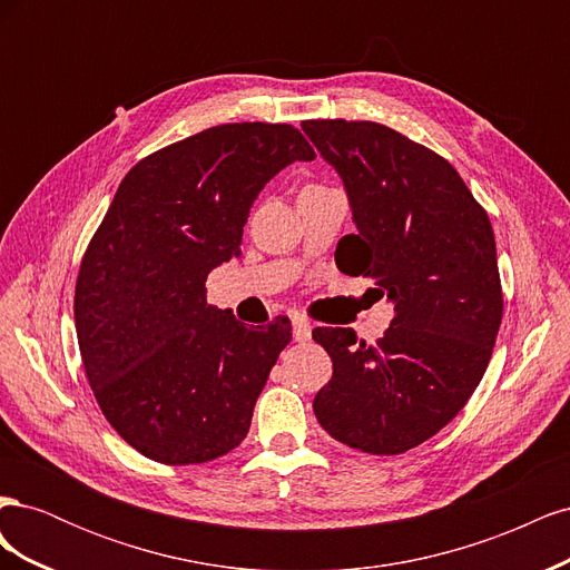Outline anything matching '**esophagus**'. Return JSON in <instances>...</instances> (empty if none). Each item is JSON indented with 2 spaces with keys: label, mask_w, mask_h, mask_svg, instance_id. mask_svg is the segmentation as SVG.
<instances>
[{
  "label": "esophagus",
  "mask_w": 570,
  "mask_h": 570,
  "mask_svg": "<svg viewBox=\"0 0 570 570\" xmlns=\"http://www.w3.org/2000/svg\"><path fill=\"white\" fill-rule=\"evenodd\" d=\"M292 335H295L297 342L312 340V323L306 318H295V323H292Z\"/></svg>",
  "instance_id": "1"
}]
</instances>
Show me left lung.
I'll use <instances>...</instances> for the list:
<instances>
[{
	"label": "left lung",
	"mask_w": 570,
	"mask_h": 570,
	"mask_svg": "<svg viewBox=\"0 0 570 570\" xmlns=\"http://www.w3.org/2000/svg\"><path fill=\"white\" fill-rule=\"evenodd\" d=\"M347 187L356 235L342 273L373 281L394 304L373 344L350 327H316L333 377L314 400L323 430L368 454H404L471 400L502 325L488 212L440 154L373 120L302 124Z\"/></svg>",
	"instance_id": "8db88e82"
}]
</instances>
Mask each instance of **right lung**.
Listing matches in <instances>:
<instances>
[{"instance_id":"obj_1","label":"right lung","mask_w":570,"mask_h":570,"mask_svg":"<svg viewBox=\"0 0 570 570\" xmlns=\"http://www.w3.org/2000/svg\"><path fill=\"white\" fill-rule=\"evenodd\" d=\"M314 147L289 124H223L137 161L82 254L76 333L116 433L187 465L249 433L256 396L292 340L287 316L247 327L206 304V275L243 245L262 187Z\"/></svg>"}]
</instances>
